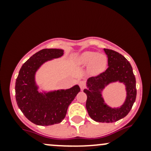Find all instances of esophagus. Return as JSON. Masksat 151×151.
<instances>
[{"label":"esophagus","instance_id":"1","mask_svg":"<svg viewBox=\"0 0 151 151\" xmlns=\"http://www.w3.org/2000/svg\"><path fill=\"white\" fill-rule=\"evenodd\" d=\"M79 85H80V88H81V90L84 89L85 86H86V85H85V83L84 81H80V83H79Z\"/></svg>","mask_w":151,"mask_h":151}]
</instances>
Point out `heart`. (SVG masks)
<instances>
[{
	"label": "heart",
	"instance_id": "obj_1",
	"mask_svg": "<svg viewBox=\"0 0 151 151\" xmlns=\"http://www.w3.org/2000/svg\"><path fill=\"white\" fill-rule=\"evenodd\" d=\"M80 64L83 66L89 65V68L92 72L99 74L105 69L107 60L104 55L98 54L94 52H86L81 56Z\"/></svg>",
	"mask_w": 151,
	"mask_h": 151
}]
</instances>
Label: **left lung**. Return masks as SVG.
<instances>
[{
  "instance_id": "obj_1",
  "label": "left lung",
  "mask_w": 151,
  "mask_h": 151,
  "mask_svg": "<svg viewBox=\"0 0 151 151\" xmlns=\"http://www.w3.org/2000/svg\"><path fill=\"white\" fill-rule=\"evenodd\" d=\"M108 58V68L96 77H90L88 88L86 109L89 116L99 123H113L129 114L136 100V79L130 63L122 55L109 49H104ZM118 81L126 85V101L121 108H111L104 103L101 91L109 83Z\"/></svg>"
}]
</instances>
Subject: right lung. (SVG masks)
<instances>
[{"label":"right lung","mask_w":151,"mask_h":151,"mask_svg":"<svg viewBox=\"0 0 151 151\" xmlns=\"http://www.w3.org/2000/svg\"><path fill=\"white\" fill-rule=\"evenodd\" d=\"M63 55L60 49H43L35 53L22 65L15 83V97L18 107L25 117L39 126H51L65 118L71 101L80 91L79 85L67 90L40 93L35 83V74L44 63Z\"/></svg>","instance_id":"1"}]
</instances>
